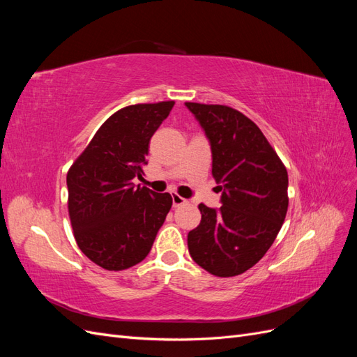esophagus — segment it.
Wrapping results in <instances>:
<instances>
[{
	"label": "esophagus",
	"mask_w": 357,
	"mask_h": 357,
	"mask_svg": "<svg viewBox=\"0 0 357 357\" xmlns=\"http://www.w3.org/2000/svg\"><path fill=\"white\" fill-rule=\"evenodd\" d=\"M186 202H188V199L177 195V193H172V205H174V207H180V205L186 204Z\"/></svg>",
	"instance_id": "obj_1"
}]
</instances>
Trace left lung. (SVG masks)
<instances>
[{
	"mask_svg": "<svg viewBox=\"0 0 357 357\" xmlns=\"http://www.w3.org/2000/svg\"><path fill=\"white\" fill-rule=\"evenodd\" d=\"M207 137L219 208L199 204L198 228L188 234L190 257L205 271L234 277L273 245L287 213V171L261 129L226 105L185 102Z\"/></svg>",
	"mask_w": 357,
	"mask_h": 357,
	"instance_id": "left-lung-1",
	"label": "left lung"
}]
</instances>
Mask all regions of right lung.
I'll use <instances>...</instances> for the list:
<instances>
[{
    "instance_id": "1",
    "label": "right lung",
    "mask_w": 357,
    "mask_h": 357,
    "mask_svg": "<svg viewBox=\"0 0 357 357\" xmlns=\"http://www.w3.org/2000/svg\"><path fill=\"white\" fill-rule=\"evenodd\" d=\"M174 101L119 110L96 131L67 174L74 238L92 262L109 271L139 264L172 205L169 193L135 186L147 165L150 138Z\"/></svg>"
}]
</instances>
